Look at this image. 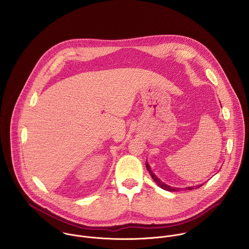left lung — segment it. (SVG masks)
Masks as SVG:
<instances>
[{"label":"left lung","mask_w":249,"mask_h":249,"mask_svg":"<svg viewBox=\"0 0 249 249\" xmlns=\"http://www.w3.org/2000/svg\"><path fill=\"white\" fill-rule=\"evenodd\" d=\"M145 167H146V169H147V171H148V173H149V175H150V177L152 178V179L154 180V182L160 187V188H162V189H164V190H166V191H170V192H177L178 190H180L179 188H173V187H171V186H169V185H167V184H165V183H163L159 178H157V177L151 172V170H150V167H149V165L145 162ZM203 184H200V185H197V186H195V187H188V188H185V190H193V189H197V188H199V187H201Z\"/></svg>","instance_id":"8db88e82"}]
</instances>
